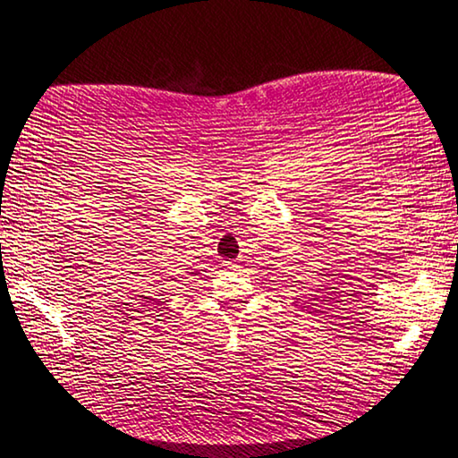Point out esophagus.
<instances>
[{
    "mask_svg": "<svg viewBox=\"0 0 458 458\" xmlns=\"http://www.w3.org/2000/svg\"><path fill=\"white\" fill-rule=\"evenodd\" d=\"M222 267H224V268H228V270H234V268H238V265H236L234 260H224V262H222Z\"/></svg>",
    "mask_w": 458,
    "mask_h": 458,
    "instance_id": "esophagus-1",
    "label": "esophagus"
}]
</instances>
